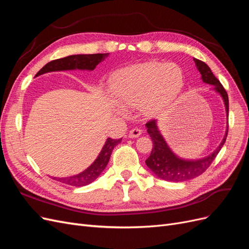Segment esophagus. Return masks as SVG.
Returning a JSON list of instances; mask_svg holds the SVG:
<instances>
[{
	"label": "esophagus",
	"instance_id": "obj_1",
	"mask_svg": "<svg viewBox=\"0 0 249 249\" xmlns=\"http://www.w3.org/2000/svg\"><path fill=\"white\" fill-rule=\"evenodd\" d=\"M140 135H141V130L136 129V127L129 132V137L130 138H137V137L140 136Z\"/></svg>",
	"mask_w": 249,
	"mask_h": 249
}]
</instances>
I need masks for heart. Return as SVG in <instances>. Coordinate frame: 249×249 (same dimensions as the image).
<instances>
[{"label": "heart", "instance_id": "b5f03b06", "mask_svg": "<svg viewBox=\"0 0 249 249\" xmlns=\"http://www.w3.org/2000/svg\"><path fill=\"white\" fill-rule=\"evenodd\" d=\"M184 72L175 63L146 62L124 67L112 78L113 96L124 109L139 106L153 116L170 107L182 93Z\"/></svg>", "mask_w": 249, "mask_h": 249}]
</instances>
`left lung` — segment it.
<instances>
[{
    "label": "left lung",
    "mask_w": 249,
    "mask_h": 249,
    "mask_svg": "<svg viewBox=\"0 0 249 249\" xmlns=\"http://www.w3.org/2000/svg\"><path fill=\"white\" fill-rule=\"evenodd\" d=\"M193 60L198 71L201 74V80L207 83V84L213 85V89L215 91L221 95L224 102L225 112H227V116L229 117V96L227 91H225V89L221 85V83L214 76L212 71H211L210 67L205 62H202L200 60L195 58ZM145 126L154 144L152 153H150V156L145 161L147 167L152 170L158 178L168 180V182L178 183L196 178L208 169L211 163L214 161L218 153L220 152V149L225 142V139H227L229 131V122L227 131H225V135L219 146H218L211 155L198 160H185L178 157L173 153L168 146L166 141H165L164 137L162 136V134L157 124V120H150V122H148L145 124Z\"/></svg>",
    "instance_id": "8db88e82"
}]
</instances>
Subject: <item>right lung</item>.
I'll return each mask as SVG.
<instances>
[{"mask_svg":"<svg viewBox=\"0 0 249 249\" xmlns=\"http://www.w3.org/2000/svg\"><path fill=\"white\" fill-rule=\"evenodd\" d=\"M109 56L107 54H91V55H71L61 59L53 60L48 64L44 65L42 69L36 73L35 77L50 71H71V70H82V71H93L96 65ZM122 139L108 138L101 150L100 155L97 156L95 161L84 171L80 172L79 175L67 177V178H54V179L63 184L83 187L91 184L95 180L101 173L106 168L110 160L112 150L117 144L122 142Z\"/></svg>","mask_w":249,"mask_h":249,"instance_id":"obj_1","label":"right lung"}]
</instances>
